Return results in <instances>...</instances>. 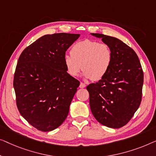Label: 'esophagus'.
<instances>
[{
    "label": "esophagus",
    "instance_id": "34e87169",
    "mask_svg": "<svg viewBox=\"0 0 156 156\" xmlns=\"http://www.w3.org/2000/svg\"><path fill=\"white\" fill-rule=\"evenodd\" d=\"M86 87V85H85V83H80V88H84V87Z\"/></svg>",
    "mask_w": 156,
    "mask_h": 156
}]
</instances>
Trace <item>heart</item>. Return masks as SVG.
I'll return each mask as SVG.
<instances>
[{"label": "heart", "mask_w": 156, "mask_h": 156, "mask_svg": "<svg viewBox=\"0 0 156 156\" xmlns=\"http://www.w3.org/2000/svg\"><path fill=\"white\" fill-rule=\"evenodd\" d=\"M71 54L63 56L67 73L76 77L82 69L85 77L93 81L102 80L107 75L113 60L112 51L108 44L88 39L74 44Z\"/></svg>", "instance_id": "obj_1"}]
</instances>
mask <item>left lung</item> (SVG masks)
<instances>
[{
	"label": "left lung",
	"mask_w": 156,
	"mask_h": 156,
	"mask_svg": "<svg viewBox=\"0 0 156 156\" xmlns=\"http://www.w3.org/2000/svg\"><path fill=\"white\" fill-rule=\"evenodd\" d=\"M92 34L109 46L113 60L107 75L86 87L91 112L101 124L121 128L130 121L141 104L143 69L136 52L122 41L102 34Z\"/></svg>",
	"instance_id": "left-lung-1"
}]
</instances>
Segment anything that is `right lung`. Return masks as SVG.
Returning <instances> with one entry per match:
<instances>
[{
  "instance_id": "add662e5",
  "label": "right lung",
  "mask_w": 156,
  "mask_h": 156,
  "mask_svg": "<svg viewBox=\"0 0 156 156\" xmlns=\"http://www.w3.org/2000/svg\"><path fill=\"white\" fill-rule=\"evenodd\" d=\"M79 37L44 35L19 57L13 79L16 105L20 115L39 131L54 130L67 117L80 82L67 73L63 56Z\"/></svg>"
}]
</instances>
